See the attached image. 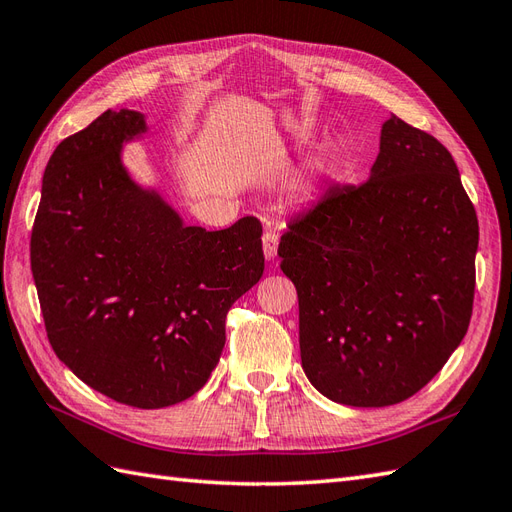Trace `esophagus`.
<instances>
[{"label": "esophagus", "instance_id": "1", "mask_svg": "<svg viewBox=\"0 0 512 512\" xmlns=\"http://www.w3.org/2000/svg\"><path fill=\"white\" fill-rule=\"evenodd\" d=\"M277 246H279V233L277 231H266L264 233V255L268 261L277 257Z\"/></svg>", "mask_w": 512, "mask_h": 512}]
</instances>
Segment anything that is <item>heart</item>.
Instances as JSON below:
<instances>
[{
  "instance_id": "heart-1",
  "label": "heart",
  "mask_w": 512,
  "mask_h": 512,
  "mask_svg": "<svg viewBox=\"0 0 512 512\" xmlns=\"http://www.w3.org/2000/svg\"><path fill=\"white\" fill-rule=\"evenodd\" d=\"M322 168H324V166H318V173H320V170H322ZM305 186H309V183H305Z\"/></svg>"
}]
</instances>
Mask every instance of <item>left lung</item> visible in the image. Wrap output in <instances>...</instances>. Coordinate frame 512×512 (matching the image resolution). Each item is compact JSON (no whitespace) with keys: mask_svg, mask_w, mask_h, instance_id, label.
<instances>
[{"mask_svg":"<svg viewBox=\"0 0 512 512\" xmlns=\"http://www.w3.org/2000/svg\"><path fill=\"white\" fill-rule=\"evenodd\" d=\"M478 216L450 151L391 114L361 186L331 183L281 235L311 385L389 406L432 381L474 309Z\"/></svg>","mask_w":512,"mask_h":512,"instance_id":"left-lung-1","label":"left lung"}]
</instances>
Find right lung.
I'll return each mask as SVG.
<instances>
[{"label":"right lung","mask_w":512,"mask_h":512,"mask_svg":"<svg viewBox=\"0 0 512 512\" xmlns=\"http://www.w3.org/2000/svg\"><path fill=\"white\" fill-rule=\"evenodd\" d=\"M144 131L106 110L51 153L30 261L51 348L116 402L162 409L199 391L225 348L231 305L264 274L261 222L183 227L140 190L121 144Z\"/></svg>","instance_id":"right-lung-1"}]
</instances>
